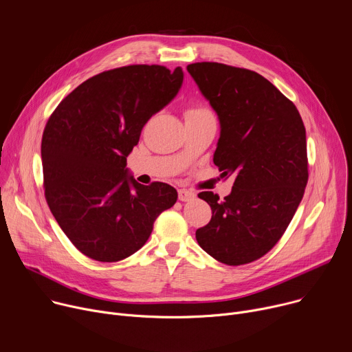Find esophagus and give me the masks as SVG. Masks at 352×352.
Instances as JSON below:
<instances>
[{"label": "esophagus", "instance_id": "34e87169", "mask_svg": "<svg viewBox=\"0 0 352 352\" xmlns=\"http://www.w3.org/2000/svg\"><path fill=\"white\" fill-rule=\"evenodd\" d=\"M195 192L189 190V189H178V199L181 202H188V200L195 199Z\"/></svg>", "mask_w": 352, "mask_h": 352}]
</instances>
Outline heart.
<instances>
[{
  "label": "heart",
  "instance_id": "1",
  "mask_svg": "<svg viewBox=\"0 0 352 352\" xmlns=\"http://www.w3.org/2000/svg\"><path fill=\"white\" fill-rule=\"evenodd\" d=\"M208 117H213V116L206 107H202V106L190 107L185 111V121L186 120H200V118H208Z\"/></svg>",
  "mask_w": 352,
  "mask_h": 352
}]
</instances>
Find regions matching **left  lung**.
<instances>
[{"instance_id": "left-lung-1", "label": "left lung", "mask_w": 352, "mask_h": 352, "mask_svg": "<svg viewBox=\"0 0 352 352\" xmlns=\"http://www.w3.org/2000/svg\"><path fill=\"white\" fill-rule=\"evenodd\" d=\"M186 69L219 116L213 162L223 177L235 178L224 200L197 195L213 216L196 230V241L224 265H246L278 242L302 200L309 177L305 126L291 100L254 71L219 63Z\"/></svg>"}]
</instances>
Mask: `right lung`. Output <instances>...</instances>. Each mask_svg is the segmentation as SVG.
Wrapping results in <instances>:
<instances>
[{
	"instance_id": "add662e5",
	"label": "right lung",
	"mask_w": 352,
	"mask_h": 352,
	"mask_svg": "<svg viewBox=\"0 0 352 352\" xmlns=\"http://www.w3.org/2000/svg\"><path fill=\"white\" fill-rule=\"evenodd\" d=\"M181 67L128 65L94 75L48 118L41 139L47 205L90 259L118 262L139 250L159 214L177 202L164 182L142 185L126 157L150 117L177 96Z\"/></svg>"
}]
</instances>
